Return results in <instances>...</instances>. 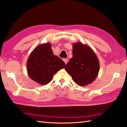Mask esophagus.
I'll return each mask as SVG.
<instances>
[{
    "mask_svg": "<svg viewBox=\"0 0 127 127\" xmlns=\"http://www.w3.org/2000/svg\"><path fill=\"white\" fill-rule=\"evenodd\" d=\"M63 61H64V63H65V64H67V63H68V59H63Z\"/></svg>",
    "mask_w": 127,
    "mask_h": 127,
    "instance_id": "34e87169",
    "label": "esophagus"
}]
</instances>
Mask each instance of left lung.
Returning <instances> with one entry per match:
<instances>
[{"label": "left lung", "instance_id": "8db88e82", "mask_svg": "<svg viewBox=\"0 0 127 127\" xmlns=\"http://www.w3.org/2000/svg\"><path fill=\"white\" fill-rule=\"evenodd\" d=\"M65 69L77 85L85 86L96 78L100 69L99 61L90 46L77 42L73 45V57Z\"/></svg>", "mask_w": 127, "mask_h": 127}]
</instances>
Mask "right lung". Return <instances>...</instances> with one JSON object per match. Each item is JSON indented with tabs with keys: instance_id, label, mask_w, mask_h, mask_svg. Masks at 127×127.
Masks as SVG:
<instances>
[{
	"instance_id": "obj_1",
	"label": "right lung",
	"mask_w": 127,
	"mask_h": 127,
	"mask_svg": "<svg viewBox=\"0 0 127 127\" xmlns=\"http://www.w3.org/2000/svg\"><path fill=\"white\" fill-rule=\"evenodd\" d=\"M50 42L40 44L30 54L27 61V71L30 78L41 85H46L58 71L64 68L65 64L54 55Z\"/></svg>"
}]
</instances>
